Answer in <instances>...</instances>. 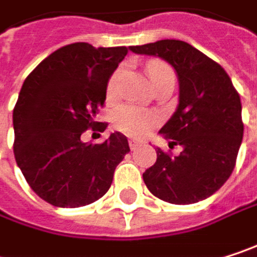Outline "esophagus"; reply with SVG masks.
Here are the masks:
<instances>
[{
	"instance_id": "esophagus-1",
	"label": "esophagus",
	"mask_w": 257,
	"mask_h": 257,
	"mask_svg": "<svg viewBox=\"0 0 257 257\" xmlns=\"http://www.w3.org/2000/svg\"><path fill=\"white\" fill-rule=\"evenodd\" d=\"M140 146H143V141H140V140H135V138L129 140V147H131V150H137Z\"/></svg>"
}]
</instances>
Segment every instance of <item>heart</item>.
I'll return each instance as SVG.
<instances>
[{"label":"heart","instance_id":"heart-1","mask_svg":"<svg viewBox=\"0 0 257 257\" xmlns=\"http://www.w3.org/2000/svg\"><path fill=\"white\" fill-rule=\"evenodd\" d=\"M149 77L152 83H156L162 78L174 77L173 70L162 64V62H152L149 65ZM123 74V70H117L108 81V95H114L117 90L119 80ZM159 122V117L156 113L135 107V105H123L116 113V126L123 134L131 137H144L147 132H150Z\"/></svg>","mask_w":257,"mask_h":257}]
</instances>
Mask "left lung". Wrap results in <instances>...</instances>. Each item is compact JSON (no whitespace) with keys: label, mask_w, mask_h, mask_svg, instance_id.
<instances>
[{"label":"left lung","mask_w":257,"mask_h":257,"mask_svg":"<svg viewBox=\"0 0 257 257\" xmlns=\"http://www.w3.org/2000/svg\"><path fill=\"white\" fill-rule=\"evenodd\" d=\"M137 55L161 58L179 78V104L159 134L179 156L156 150L146 170L147 189L170 204H195L216 193L233 171L242 141L241 101L226 71L193 46L161 40L129 47Z\"/></svg>","instance_id":"8db88e82"}]
</instances>
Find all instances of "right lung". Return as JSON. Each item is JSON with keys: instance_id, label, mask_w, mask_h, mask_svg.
Segmentation results:
<instances>
[{"instance_id": "obj_1", "label": "right lung", "mask_w": 257, "mask_h": 257, "mask_svg": "<svg viewBox=\"0 0 257 257\" xmlns=\"http://www.w3.org/2000/svg\"><path fill=\"white\" fill-rule=\"evenodd\" d=\"M128 50L68 44L24 81L13 110L15 158L31 189L46 202L76 208L110 189L116 167L129 152L126 137L114 132L93 144L83 143L81 134L98 123L108 80Z\"/></svg>"}]
</instances>
